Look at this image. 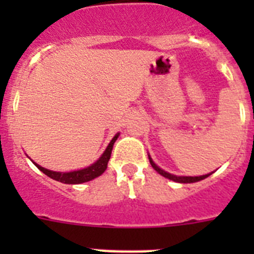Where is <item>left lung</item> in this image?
<instances>
[{
  "instance_id": "obj_1",
  "label": "left lung",
  "mask_w": 254,
  "mask_h": 254,
  "mask_svg": "<svg viewBox=\"0 0 254 254\" xmlns=\"http://www.w3.org/2000/svg\"><path fill=\"white\" fill-rule=\"evenodd\" d=\"M149 160H150V164H151V167L154 168L156 172L160 174V176L165 177V178L170 179V181H174V182H178V183H194V182H199L202 181V179L207 178V177H210L211 174L214 172L208 173V174H205V176H199V177H185V176H174V174H172V173H168L165 172V170L161 169L160 167H158L156 164L154 163V160L151 159V156L149 155Z\"/></svg>"
}]
</instances>
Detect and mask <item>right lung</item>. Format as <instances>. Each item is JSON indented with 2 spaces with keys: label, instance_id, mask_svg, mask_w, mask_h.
<instances>
[{
  "label": "right lung",
  "instance_id": "right-lung-1",
  "mask_svg": "<svg viewBox=\"0 0 254 254\" xmlns=\"http://www.w3.org/2000/svg\"><path fill=\"white\" fill-rule=\"evenodd\" d=\"M120 133H117L112 141L109 142V145L107 146V149L104 150V152L102 154L98 160L94 164L89 165V167L84 168V169H78V170H72V172H53V170L46 169V168L40 167L39 164L34 163L35 167L43 172L46 176H48L49 178L55 179V181L62 182V183H66V185H80V183H85V182H89L91 179L96 178V177L102 176L103 173L105 172L108 167V161L111 159L112 150H113V145L117 141Z\"/></svg>",
  "mask_w": 254,
  "mask_h": 254
}]
</instances>
